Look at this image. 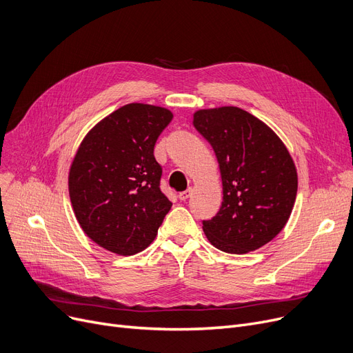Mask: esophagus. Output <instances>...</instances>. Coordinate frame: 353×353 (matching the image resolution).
<instances>
[{"instance_id": "34e87169", "label": "esophagus", "mask_w": 353, "mask_h": 353, "mask_svg": "<svg viewBox=\"0 0 353 353\" xmlns=\"http://www.w3.org/2000/svg\"><path fill=\"white\" fill-rule=\"evenodd\" d=\"M191 194H192V190L191 188H188L187 191H182V192H179V199L181 201H187L190 196H191Z\"/></svg>"}]
</instances>
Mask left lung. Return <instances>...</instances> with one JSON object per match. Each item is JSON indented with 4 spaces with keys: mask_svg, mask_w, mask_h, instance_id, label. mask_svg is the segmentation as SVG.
Segmentation results:
<instances>
[{
    "mask_svg": "<svg viewBox=\"0 0 353 353\" xmlns=\"http://www.w3.org/2000/svg\"><path fill=\"white\" fill-rule=\"evenodd\" d=\"M194 126L212 146L223 203L203 221L210 243L244 254L272 241L286 225L297 194V172L276 133L248 112L224 106L198 110Z\"/></svg>",
    "mask_w": 353,
    "mask_h": 353,
    "instance_id": "left-lung-1",
    "label": "left lung"
}]
</instances>
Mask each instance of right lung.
<instances>
[{"label": "right lung", "mask_w": 353, "mask_h": 353, "mask_svg": "<svg viewBox=\"0 0 353 353\" xmlns=\"http://www.w3.org/2000/svg\"><path fill=\"white\" fill-rule=\"evenodd\" d=\"M172 113L130 103L100 121L80 143L69 174V194L86 236L119 256L145 250L172 203L161 191L155 143Z\"/></svg>", "instance_id": "obj_1"}]
</instances>
